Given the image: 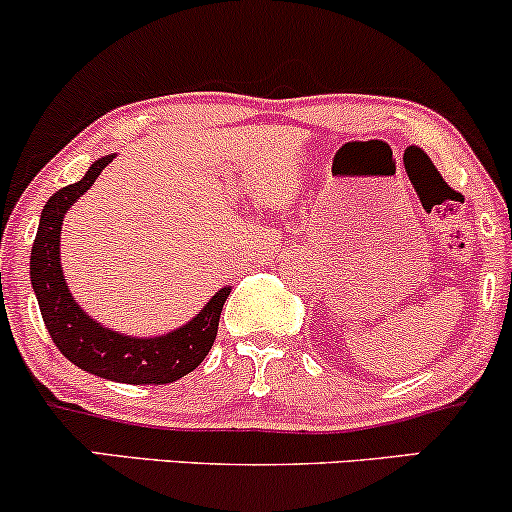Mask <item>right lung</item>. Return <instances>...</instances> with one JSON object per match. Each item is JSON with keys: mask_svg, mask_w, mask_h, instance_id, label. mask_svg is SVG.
I'll return each instance as SVG.
<instances>
[{"mask_svg": "<svg viewBox=\"0 0 512 512\" xmlns=\"http://www.w3.org/2000/svg\"><path fill=\"white\" fill-rule=\"evenodd\" d=\"M110 161L113 156L98 158L84 178L62 187L48 199L31 250V284L52 342L74 366L115 383L166 385L192 373L207 358L219 332L221 308L231 289L216 293L202 313L180 330L154 339L125 337L108 330L74 303L60 264L62 219Z\"/></svg>", "mask_w": 512, "mask_h": 512, "instance_id": "obj_1", "label": "right lung"}]
</instances>
